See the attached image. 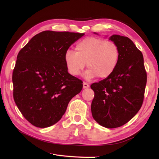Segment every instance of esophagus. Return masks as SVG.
I'll use <instances>...</instances> for the list:
<instances>
[{"mask_svg": "<svg viewBox=\"0 0 159 159\" xmlns=\"http://www.w3.org/2000/svg\"><path fill=\"white\" fill-rule=\"evenodd\" d=\"M89 85H88V84L86 83H83V88L84 89L89 88Z\"/></svg>", "mask_w": 159, "mask_h": 159, "instance_id": "1", "label": "esophagus"}]
</instances>
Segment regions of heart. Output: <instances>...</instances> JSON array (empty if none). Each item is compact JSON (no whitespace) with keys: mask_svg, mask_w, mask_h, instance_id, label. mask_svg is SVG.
Segmentation results:
<instances>
[{"mask_svg":"<svg viewBox=\"0 0 159 159\" xmlns=\"http://www.w3.org/2000/svg\"><path fill=\"white\" fill-rule=\"evenodd\" d=\"M120 49L116 43L89 37L77 43L75 52L67 50L64 61L68 72L73 76L81 74L87 64L89 68L84 74L87 80L98 76L105 79L116 70L120 60Z\"/></svg>","mask_w":159,"mask_h":159,"instance_id":"b5f03b06","label":"heart"}]
</instances>
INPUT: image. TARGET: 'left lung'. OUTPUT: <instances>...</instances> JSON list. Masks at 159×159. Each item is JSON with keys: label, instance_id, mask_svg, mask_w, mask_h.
<instances>
[{"label": "left lung", "instance_id": "left-lung-1", "mask_svg": "<svg viewBox=\"0 0 159 159\" xmlns=\"http://www.w3.org/2000/svg\"><path fill=\"white\" fill-rule=\"evenodd\" d=\"M109 39L119 47L120 60L110 76L91 85L94 92L91 109L100 125L114 128L126 124L139 111L147 74L142 53L130 39L113 35Z\"/></svg>", "mask_w": 159, "mask_h": 159}]
</instances>
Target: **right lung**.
Masks as SVG:
<instances>
[{
    "mask_svg": "<svg viewBox=\"0 0 159 159\" xmlns=\"http://www.w3.org/2000/svg\"><path fill=\"white\" fill-rule=\"evenodd\" d=\"M85 33L42 31L20 50L13 69V99L30 123L46 128L61 119L82 80L67 72L64 57Z\"/></svg>",
    "mask_w": 159,
    "mask_h": 159,
    "instance_id": "obj_1",
    "label": "right lung"
}]
</instances>
